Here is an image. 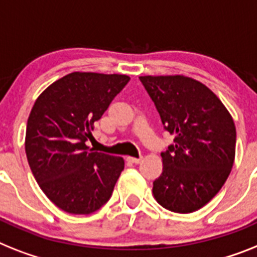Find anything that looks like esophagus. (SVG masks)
Wrapping results in <instances>:
<instances>
[{"mask_svg":"<svg viewBox=\"0 0 257 257\" xmlns=\"http://www.w3.org/2000/svg\"><path fill=\"white\" fill-rule=\"evenodd\" d=\"M127 160L131 163H135V164H139V163L143 162V158H127Z\"/></svg>","mask_w":257,"mask_h":257,"instance_id":"obj_1","label":"esophagus"}]
</instances>
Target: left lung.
<instances>
[{"mask_svg":"<svg viewBox=\"0 0 257 257\" xmlns=\"http://www.w3.org/2000/svg\"><path fill=\"white\" fill-rule=\"evenodd\" d=\"M175 144L162 154L155 200L173 213L205 206L220 190L235 159L236 130L226 106L206 85L182 75L141 76Z\"/></svg>","mask_w":257,"mask_h":257,"instance_id":"left-lung-1","label":"left lung"}]
</instances>
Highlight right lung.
I'll return each mask as SVG.
<instances>
[{
    "mask_svg": "<svg viewBox=\"0 0 257 257\" xmlns=\"http://www.w3.org/2000/svg\"><path fill=\"white\" fill-rule=\"evenodd\" d=\"M126 75L72 72L37 98L27 119V162L43 193L69 214H92L109 201L124 160L93 151V123L124 88Z\"/></svg>",
    "mask_w": 257,
    "mask_h": 257,
    "instance_id": "right-lung-1",
    "label": "right lung"
}]
</instances>
